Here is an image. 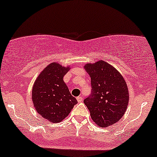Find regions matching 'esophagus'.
Here are the masks:
<instances>
[{
	"label": "esophagus",
	"mask_w": 157,
	"mask_h": 157,
	"mask_svg": "<svg viewBox=\"0 0 157 157\" xmlns=\"http://www.w3.org/2000/svg\"><path fill=\"white\" fill-rule=\"evenodd\" d=\"M77 100H78V102H82L83 101V98L82 97H78V98H76Z\"/></svg>",
	"instance_id": "obj_1"
}]
</instances>
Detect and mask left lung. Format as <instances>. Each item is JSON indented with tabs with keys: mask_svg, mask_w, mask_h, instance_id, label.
<instances>
[{
	"mask_svg": "<svg viewBox=\"0 0 157 157\" xmlns=\"http://www.w3.org/2000/svg\"><path fill=\"white\" fill-rule=\"evenodd\" d=\"M91 78L92 93L84 102L98 127L117 123L127 111L129 90L122 75L107 62L99 60L84 66Z\"/></svg>",
	"mask_w": 157,
	"mask_h": 157,
	"instance_id": "left-lung-1",
	"label": "left lung"
}]
</instances>
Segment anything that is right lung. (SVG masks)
Masks as SVG:
<instances>
[{"mask_svg":"<svg viewBox=\"0 0 157 157\" xmlns=\"http://www.w3.org/2000/svg\"><path fill=\"white\" fill-rule=\"evenodd\" d=\"M70 69L69 66L51 63L40 73L33 84L32 101L35 109L50 122H60L78 102L63 81Z\"/></svg>","mask_w":157,"mask_h":157,"instance_id":"right-lung-1","label":"right lung"}]
</instances>
